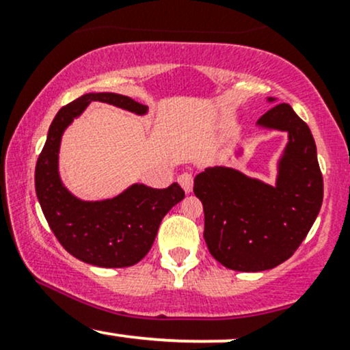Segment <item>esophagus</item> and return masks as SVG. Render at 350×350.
I'll return each instance as SVG.
<instances>
[{"instance_id": "1", "label": "esophagus", "mask_w": 350, "mask_h": 350, "mask_svg": "<svg viewBox=\"0 0 350 350\" xmlns=\"http://www.w3.org/2000/svg\"><path fill=\"white\" fill-rule=\"evenodd\" d=\"M178 180L187 194L189 192H192V187H194V178H192L191 172H183V174L178 178Z\"/></svg>"}]
</instances>
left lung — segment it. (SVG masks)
<instances>
[{
	"label": "left lung",
	"mask_w": 350,
	"mask_h": 350,
	"mask_svg": "<svg viewBox=\"0 0 350 350\" xmlns=\"http://www.w3.org/2000/svg\"><path fill=\"white\" fill-rule=\"evenodd\" d=\"M256 126L288 135L273 186L228 166L206 167L194 178L208 252L224 267L247 273L271 270L290 258L323 204V174L308 124L288 103H278ZM242 154V148L234 152Z\"/></svg>",
	"instance_id": "1"
}]
</instances>
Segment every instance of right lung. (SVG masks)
Listing matches in <instances>:
<instances>
[{
    "mask_svg": "<svg viewBox=\"0 0 350 350\" xmlns=\"http://www.w3.org/2000/svg\"><path fill=\"white\" fill-rule=\"evenodd\" d=\"M92 102L148 113L146 105L113 92H92L60 108L36 164V194L51 230L70 255L102 268L131 267L150 252L163 217L184 199V191L178 183L167 189L135 183L111 199L75 198L59 174L60 142L67 126Z\"/></svg>",
    "mask_w": 350,
    "mask_h": 350,
    "instance_id": "1",
    "label": "right lung"
}]
</instances>
